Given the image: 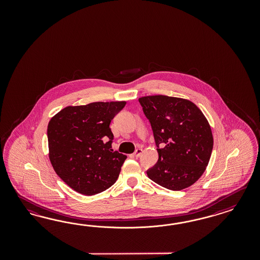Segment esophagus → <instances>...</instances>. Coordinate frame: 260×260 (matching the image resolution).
I'll use <instances>...</instances> for the list:
<instances>
[{
	"instance_id": "1",
	"label": "esophagus",
	"mask_w": 260,
	"mask_h": 260,
	"mask_svg": "<svg viewBox=\"0 0 260 260\" xmlns=\"http://www.w3.org/2000/svg\"><path fill=\"white\" fill-rule=\"evenodd\" d=\"M142 152H143V150L142 149H137V150H135V152H134V156L136 158H139L141 156Z\"/></svg>"
}]
</instances>
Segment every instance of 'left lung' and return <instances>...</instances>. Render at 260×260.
<instances>
[{"mask_svg": "<svg viewBox=\"0 0 260 260\" xmlns=\"http://www.w3.org/2000/svg\"><path fill=\"white\" fill-rule=\"evenodd\" d=\"M139 102L150 120L159 156L147 172L149 178L172 190L189 188L204 173L212 155L208 120L194 103L179 97L150 95Z\"/></svg>", "mask_w": 260, "mask_h": 260, "instance_id": "left-lung-1", "label": "left lung"}]
</instances>
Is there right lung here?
Masks as SVG:
<instances>
[{
    "label": "right lung",
    "instance_id": "right-lung-1",
    "mask_svg": "<svg viewBox=\"0 0 260 260\" xmlns=\"http://www.w3.org/2000/svg\"><path fill=\"white\" fill-rule=\"evenodd\" d=\"M126 101L68 106L47 126L48 157L71 189L94 196L112 186L126 156L113 151L110 124Z\"/></svg>",
    "mask_w": 260,
    "mask_h": 260
}]
</instances>
